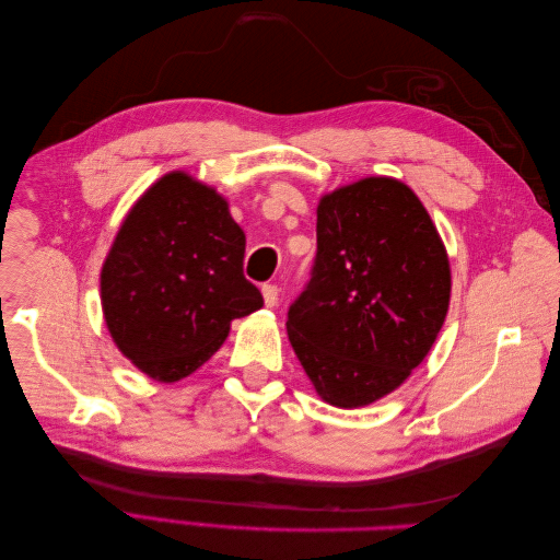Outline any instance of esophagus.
Segmentation results:
<instances>
[{"mask_svg": "<svg viewBox=\"0 0 560 560\" xmlns=\"http://www.w3.org/2000/svg\"><path fill=\"white\" fill-rule=\"evenodd\" d=\"M261 294H264V303L268 308H273L276 303H278V296H280V290L276 284H264L261 287Z\"/></svg>", "mask_w": 560, "mask_h": 560, "instance_id": "obj_1", "label": "esophagus"}]
</instances>
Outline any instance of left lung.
Wrapping results in <instances>:
<instances>
[{"mask_svg": "<svg viewBox=\"0 0 560 560\" xmlns=\"http://www.w3.org/2000/svg\"><path fill=\"white\" fill-rule=\"evenodd\" d=\"M451 268L409 186L369 177L317 206L311 278L287 334L317 395L354 409L393 393L444 325Z\"/></svg>", "mask_w": 560, "mask_h": 560, "instance_id": "left-lung-1", "label": "left lung"}]
</instances>
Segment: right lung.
Returning a JSON list of instances; mask_svg holds the SVG:
<instances>
[{"label":"right lung","mask_w":560,"mask_h":560,"mask_svg":"<svg viewBox=\"0 0 560 560\" xmlns=\"http://www.w3.org/2000/svg\"><path fill=\"white\" fill-rule=\"evenodd\" d=\"M245 233L222 196L184 173L135 202L100 276L109 334L147 376L173 383L206 364L235 317L264 306L243 276Z\"/></svg>","instance_id":"obj_1"}]
</instances>
